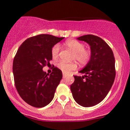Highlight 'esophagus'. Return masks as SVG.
Masks as SVG:
<instances>
[{
  "label": "esophagus",
  "instance_id": "1",
  "mask_svg": "<svg viewBox=\"0 0 130 130\" xmlns=\"http://www.w3.org/2000/svg\"><path fill=\"white\" fill-rule=\"evenodd\" d=\"M67 77V74H66V73H63V78H65Z\"/></svg>",
  "mask_w": 130,
  "mask_h": 130
}]
</instances>
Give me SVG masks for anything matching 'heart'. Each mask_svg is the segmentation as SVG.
I'll return each instance as SVG.
<instances>
[{
	"instance_id": "heart-1",
	"label": "heart",
	"mask_w": 130,
	"mask_h": 130,
	"mask_svg": "<svg viewBox=\"0 0 130 130\" xmlns=\"http://www.w3.org/2000/svg\"><path fill=\"white\" fill-rule=\"evenodd\" d=\"M65 45L71 49L73 52L72 58L75 59L81 65L87 64L89 62L91 57L90 51L85 49V45L83 43L78 42L75 40L70 39L66 40L65 42ZM60 51V46L58 44L55 45L51 49L52 57L56 58L58 57ZM57 66L64 73H69L72 70H74L77 68V64L75 62L66 63L63 61H59L57 64Z\"/></svg>"
}]
</instances>
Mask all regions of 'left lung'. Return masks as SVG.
<instances>
[{
  "label": "left lung",
  "mask_w": 130,
  "mask_h": 130,
  "mask_svg": "<svg viewBox=\"0 0 130 130\" xmlns=\"http://www.w3.org/2000/svg\"><path fill=\"white\" fill-rule=\"evenodd\" d=\"M90 45L91 57L70 86L73 99L88 107L97 105L106 97L115 78V60L111 47L101 38L88 34L77 38Z\"/></svg>",
  "instance_id": "8db88e82"
}]
</instances>
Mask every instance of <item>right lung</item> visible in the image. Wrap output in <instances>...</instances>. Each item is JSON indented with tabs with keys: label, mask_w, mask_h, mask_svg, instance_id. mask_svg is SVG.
<instances>
[{
	"label": "right lung",
	"mask_w": 130,
	"mask_h": 130,
	"mask_svg": "<svg viewBox=\"0 0 130 130\" xmlns=\"http://www.w3.org/2000/svg\"><path fill=\"white\" fill-rule=\"evenodd\" d=\"M64 38L40 34L26 39L17 51L13 62L15 85L21 98L31 106L43 107L53 99L62 73L54 67L49 75L42 69L50 64L53 47Z\"/></svg>",
	"instance_id": "obj_1"
}]
</instances>
